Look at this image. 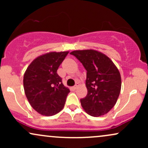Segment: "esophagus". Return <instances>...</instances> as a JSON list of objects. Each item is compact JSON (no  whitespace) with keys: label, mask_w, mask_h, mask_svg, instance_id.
<instances>
[{"label":"esophagus","mask_w":148,"mask_h":148,"mask_svg":"<svg viewBox=\"0 0 148 148\" xmlns=\"http://www.w3.org/2000/svg\"><path fill=\"white\" fill-rule=\"evenodd\" d=\"M79 83H76L75 86H74V89H76V88H77L78 87H79Z\"/></svg>","instance_id":"esophagus-1"}]
</instances>
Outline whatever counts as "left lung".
I'll return each mask as SVG.
<instances>
[{
  "mask_svg": "<svg viewBox=\"0 0 148 148\" xmlns=\"http://www.w3.org/2000/svg\"><path fill=\"white\" fill-rule=\"evenodd\" d=\"M87 71L86 86L88 94L81 103L88 114L99 117L115 106L121 90V76L116 66L105 54L92 50H76L70 53Z\"/></svg>",
  "mask_w": 148,
  "mask_h": 148,
  "instance_id": "1",
  "label": "left lung"
}]
</instances>
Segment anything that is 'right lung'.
Listing matches in <instances>:
<instances>
[{"label": "right lung", "instance_id": "right-lung-1", "mask_svg": "<svg viewBox=\"0 0 148 148\" xmlns=\"http://www.w3.org/2000/svg\"><path fill=\"white\" fill-rule=\"evenodd\" d=\"M69 51L49 52L35 58L23 76V88L30 104L37 113L51 116L63 108L69 88L57 69Z\"/></svg>", "mask_w": 148, "mask_h": 148}]
</instances>
